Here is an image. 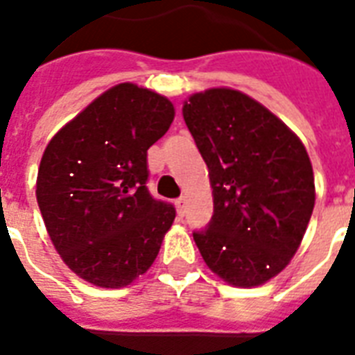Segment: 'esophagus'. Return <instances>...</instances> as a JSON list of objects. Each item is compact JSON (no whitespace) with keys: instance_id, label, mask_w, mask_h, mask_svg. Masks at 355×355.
Segmentation results:
<instances>
[{"instance_id":"obj_1","label":"esophagus","mask_w":355,"mask_h":355,"mask_svg":"<svg viewBox=\"0 0 355 355\" xmlns=\"http://www.w3.org/2000/svg\"><path fill=\"white\" fill-rule=\"evenodd\" d=\"M175 205H177L178 214L182 216V214H184V205H186V197H178V199L175 200Z\"/></svg>"}]
</instances>
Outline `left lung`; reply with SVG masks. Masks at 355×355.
I'll return each mask as SVG.
<instances>
[{
    "label": "left lung",
    "mask_w": 355,
    "mask_h": 355,
    "mask_svg": "<svg viewBox=\"0 0 355 355\" xmlns=\"http://www.w3.org/2000/svg\"><path fill=\"white\" fill-rule=\"evenodd\" d=\"M184 121L208 166L214 216L200 256L236 287L261 286L300 247L315 206L306 147L275 114L230 88L193 94Z\"/></svg>",
    "instance_id": "8db88e82"
}]
</instances>
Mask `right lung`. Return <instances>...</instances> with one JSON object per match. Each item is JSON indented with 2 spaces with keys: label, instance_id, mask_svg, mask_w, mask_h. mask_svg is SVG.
Instances as JSON below:
<instances>
[{
  "label": "right lung",
  "instance_id": "1",
  "mask_svg": "<svg viewBox=\"0 0 355 355\" xmlns=\"http://www.w3.org/2000/svg\"><path fill=\"white\" fill-rule=\"evenodd\" d=\"M173 118L169 99L123 83L47 144L36 200L57 252L83 280L125 287L158 256L177 211L147 189V149Z\"/></svg>",
  "mask_w": 355,
  "mask_h": 355
}]
</instances>
